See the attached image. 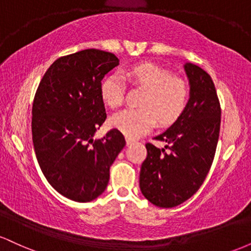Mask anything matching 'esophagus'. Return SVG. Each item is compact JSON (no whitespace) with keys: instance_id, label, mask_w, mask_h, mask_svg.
Here are the masks:
<instances>
[{"instance_id":"1","label":"esophagus","mask_w":251,"mask_h":251,"mask_svg":"<svg viewBox=\"0 0 251 251\" xmlns=\"http://www.w3.org/2000/svg\"><path fill=\"white\" fill-rule=\"evenodd\" d=\"M134 143H135L134 139H132V138H129V137H126V145L129 146V145H132V144H134Z\"/></svg>"}]
</instances>
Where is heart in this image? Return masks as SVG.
<instances>
[{
    "label": "heart",
    "instance_id": "heart-1",
    "mask_svg": "<svg viewBox=\"0 0 251 251\" xmlns=\"http://www.w3.org/2000/svg\"><path fill=\"white\" fill-rule=\"evenodd\" d=\"M132 82L146 89L140 106L142 108H126L111 117V125L127 137H139L150 131L155 122L169 125L179 118L188 102L186 83L176 79L169 72L152 63H143L126 72ZM125 83L120 73H113L102 81L103 102L112 108L122 105Z\"/></svg>",
    "mask_w": 251,
    "mask_h": 251
}]
</instances>
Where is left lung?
<instances>
[{
    "label": "left lung",
    "instance_id": "obj_1",
    "mask_svg": "<svg viewBox=\"0 0 251 251\" xmlns=\"http://www.w3.org/2000/svg\"><path fill=\"white\" fill-rule=\"evenodd\" d=\"M190 85L186 107L165 132L146 144L139 186L144 197L159 208H174L189 200L205 180L221 127V105L211 76L194 63L184 65Z\"/></svg>",
    "mask_w": 251,
    "mask_h": 251
}]
</instances>
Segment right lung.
I'll use <instances>...</instances> for the list:
<instances>
[{
	"mask_svg": "<svg viewBox=\"0 0 251 251\" xmlns=\"http://www.w3.org/2000/svg\"><path fill=\"white\" fill-rule=\"evenodd\" d=\"M119 65L114 54L85 50L55 60L40 81L31 109L35 154L48 183L68 200L99 197L126 145L119 129L94 140L106 120L101 80Z\"/></svg>",
	"mask_w": 251,
	"mask_h": 251,
	"instance_id": "obj_1",
	"label": "right lung"
}]
</instances>
